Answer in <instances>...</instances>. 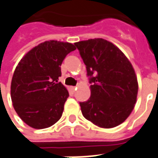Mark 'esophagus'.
<instances>
[{"label":"esophagus","instance_id":"34e87169","mask_svg":"<svg viewBox=\"0 0 158 158\" xmlns=\"http://www.w3.org/2000/svg\"><path fill=\"white\" fill-rule=\"evenodd\" d=\"M76 89H77V87H75V86H72L71 87V90H72V91H73V92H74V91L76 90Z\"/></svg>","mask_w":158,"mask_h":158}]
</instances>
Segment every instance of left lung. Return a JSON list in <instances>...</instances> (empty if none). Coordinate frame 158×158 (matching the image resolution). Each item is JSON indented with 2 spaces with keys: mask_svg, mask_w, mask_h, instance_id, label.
Listing matches in <instances>:
<instances>
[{
  "mask_svg": "<svg viewBox=\"0 0 158 158\" xmlns=\"http://www.w3.org/2000/svg\"><path fill=\"white\" fill-rule=\"evenodd\" d=\"M86 66L90 97L80 102L84 117L103 128L121 124L133 111L138 81L132 64L109 41L95 38L75 43Z\"/></svg>",
  "mask_w": 158,
  "mask_h": 158,
  "instance_id": "8db88e82",
  "label": "left lung"
}]
</instances>
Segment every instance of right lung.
<instances>
[{
  "mask_svg": "<svg viewBox=\"0 0 158 158\" xmlns=\"http://www.w3.org/2000/svg\"><path fill=\"white\" fill-rule=\"evenodd\" d=\"M69 43L46 41L27 53L14 71L11 98L18 115L36 129L49 127L60 120L69 97L60 82V66L75 50Z\"/></svg>",
  "mask_w": 158,
  "mask_h": 158,
  "instance_id": "add662e5",
  "label": "right lung"
}]
</instances>
